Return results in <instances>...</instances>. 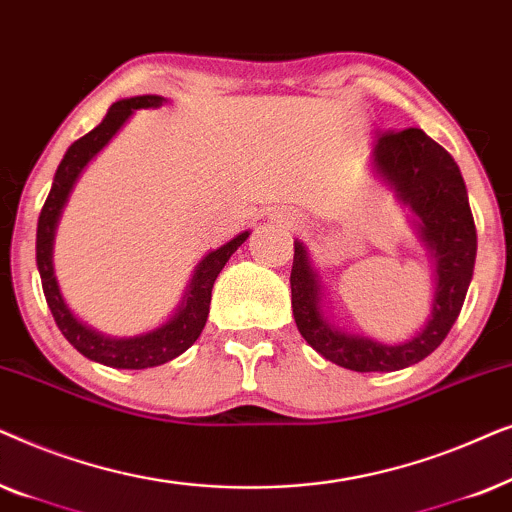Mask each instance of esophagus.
<instances>
[{
  "label": "esophagus",
  "instance_id": "34e87169",
  "mask_svg": "<svg viewBox=\"0 0 512 512\" xmlns=\"http://www.w3.org/2000/svg\"><path fill=\"white\" fill-rule=\"evenodd\" d=\"M277 219H282V223H286V226H289V228H293L298 223V219L291 212H279Z\"/></svg>",
  "mask_w": 512,
  "mask_h": 512
}]
</instances>
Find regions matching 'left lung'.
<instances>
[{
    "label": "left lung",
    "instance_id": "8db88e82",
    "mask_svg": "<svg viewBox=\"0 0 512 512\" xmlns=\"http://www.w3.org/2000/svg\"><path fill=\"white\" fill-rule=\"evenodd\" d=\"M370 167L417 216V237L436 268L431 314L424 328L403 342L373 340L342 331L324 314V284L305 244L293 242L291 307L307 345L356 373H391L426 359L457 321L473 277L478 235L459 165L424 130L387 132L377 139Z\"/></svg>",
    "mask_w": 512,
    "mask_h": 512
}]
</instances>
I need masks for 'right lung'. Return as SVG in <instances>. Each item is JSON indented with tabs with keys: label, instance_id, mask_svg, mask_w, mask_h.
Listing matches in <instances>:
<instances>
[{
	"label": "right lung",
	"instance_id": "right-lung-1",
	"mask_svg": "<svg viewBox=\"0 0 512 512\" xmlns=\"http://www.w3.org/2000/svg\"><path fill=\"white\" fill-rule=\"evenodd\" d=\"M167 100L160 95H137L125 97L109 107L107 116L102 123L83 135L81 139L69 146L65 158L60 160L58 172L53 177L51 193L44 202V209L39 214L37 226V268L41 275V286H44L46 303L51 307L53 319L62 335L69 340L76 352H81L86 359L102 363L109 368H125V370H142L163 366V363L177 359L184 354L195 340L200 338L202 328H205L209 303H212V286L228 263V258L235 254L237 247H242L244 240L249 237V230L235 235L233 240L223 244V247L209 251L202 256V261L195 265L191 282L186 286L184 298L170 319L165 324L153 328V331L130 335V338H111L104 335L88 324L76 319V314L69 310L65 298H62L58 279H55L53 268V240L55 228H58L60 214L67 205L69 193L86 170L90 160L107 146L118 130L123 128L125 121L135 114L137 109H158Z\"/></svg>",
	"mask_w": 512,
	"mask_h": 512
}]
</instances>
